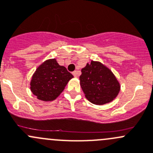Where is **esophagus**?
<instances>
[{"mask_svg":"<svg viewBox=\"0 0 153 153\" xmlns=\"http://www.w3.org/2000/svg\"><path fill=\"white\" fill-rule=\"evenodd\" d=\"M72 74H73V75L75 77H78V71H74L73 72H72Z\"/></svg>","mask_w":153,"mask_h":153,"instance_id":"esophagus-1","label":"esophagus"}]
</instances>
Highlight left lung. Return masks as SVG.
Returning <instances> with one entry per match:
<instances>
[{"label":"left lung","mask_w":153,"mask_h":153,"mask_svg":"<svg viewBox=\"0 0 153 153\" xmlns=\"http://www.w3.org/2000/svg\"><path fill=\"white\" fill-rule=\"evenodd\" d=\"M80 84L85 96L95 105H104L114 100L120 86L109 69L99 62L91 61L81 69Z\"/></svg>","instance_id":"obj_1"}]
</instances>
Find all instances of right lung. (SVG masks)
I'll use <instances>...</instances> for the list:
<instances>
[{"mask_svg":"<svg viewBox=\"0 0 153 153\" xmlns=\"http://www.w3.org/2000/svg\"><path fill=\"white\" fill-rule=\"evenodd\" d=\"M73 75L56 60H46L37 68L32 77L30 90L39 100L53 101L63 91Z\"/></svg>","mask_w":153,"mask_h":153,"instance_id":"obj_1","label":"right lung"}]
</instances>
